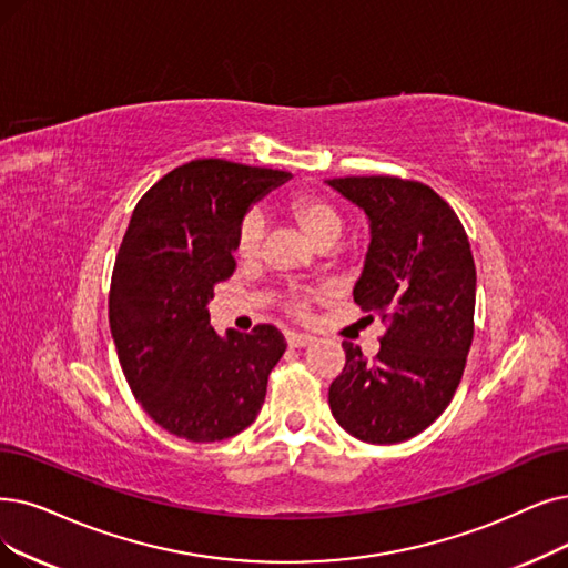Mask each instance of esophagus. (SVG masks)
Returning a JSON list of instances; mask_svg holds the SVG:
<instances>
[{
  "label": "esophagus",
  "mask_w": 568,
  "mask_h": 568,
  "mask_svg": "<svg viewBox=\"0 0 568 568\" xmlns=\"http://www.w3.org/2000/svg\"><path fill=\"white\" fill-rule=\"evenodd\" d=\"M314 335L310 333H286V343L288 347H310L314 343Z\"/></svg>",
  "instance_id": "34e87169"
}]
</instances>
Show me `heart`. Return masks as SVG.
Segmentation results:
<instances>
[{
    "mask_svg": "<svg viewBox=\"0 0 568 568\" xmlns=\"http://www.w3.org/2000/svg\"><path fill=\"white\" fill-rule=\"evenodd\" d=\"M286 212L293 216L301 229L307 233V237L316 244H333L339 240L345 231V219L343 212L337 210V205L333 200H328L326 195L320 193H301L293 197ZM263 237H265V219L261 212H246L242 216V221L237 223L235 231V254L242 261H254L261 254L263 246ZM312 301V296H298L291 298V307L296 312H305L307 303Z\"/></svg>",
    "mask_w": 568,
    "mask_h": 568,
    "instance_id": "obj_1",
    "label": "heart"
}]
</instances>
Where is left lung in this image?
Listing matches in <instances>:
<instances>
[{"label":"left lung","mask_w":568,"mask_h":568,"mask_svg":"<svg viewBox=\"0 0 568 568\" xmlns=\"http://www.w3.org/2000/svg\"><path fill=\"white\" fill-rule=\"evenodd\" d=\"M328 184L371 219L354 303L387 324L373 361L343 343L347 361L331 382V413L363 443H403L443 415L466 368L475 314L468 235L422 181L379 174Z\"/></svg>","instance_id":"left-lung-1"}]
</instances>
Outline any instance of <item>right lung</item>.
<instances>
[{
    "mask_svg": "<svg viewBox=\"0 0 568 568\" xmlns=\"http://www.w3.org/2000/svg\"><path fill=\"white\" fill-rule=\"evenodd\" d=\"M288 172L200 158L142 195L113 263L109 326L144 413L193 443L225 440L261 410L286 343L210 326L214 286L235 272V231L248 205Z\"/></svg>",
    "mask_w": 568,
    "mask_h": 568,
    "instance_id": "add662e5",
    "label": "right lung"
}]
</instances>
